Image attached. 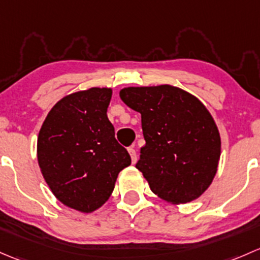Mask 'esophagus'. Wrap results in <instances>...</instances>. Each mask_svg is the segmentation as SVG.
<instances>
[{
	"mask_svg": "<svg viewBox=\"0 0 260 260\" xmlns=\"http://www.w3.org/2000/svg\"><path fill=\"white\" fill-rule=\"evenodd\" d=\"M127 151H129V154H130L131 161H133V164H135L136 160H138V156H136L135 149H134V148H129V149H127Z\"/></svg>",
	"mask_w": 260,
	"mask_h": 260,
	"instance_id": "34e87169",
	"label": "esophagus"
}]
</instances>
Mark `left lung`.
<instances>
[{
    "label": "left lung",
    "instance_id": "obj_1",
    "mask_svg": "<svg viewBox=\"0 0 260 260\" xmlns=\"http://www.w3.org/2000/svg\"><path fill=\"white\" fill-rule=\"evenodd\" d=\"M120 99L141 114L146 144L136 169L155 195L170 204L198 199L218 171L221 140L204 104L171 85L130 86Z\"/></svg>",
    "mask_w": 260,
    "mask_h": 260
}]
</instances>
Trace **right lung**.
Here are the masks:
<instances>
[{"label":"right lung","mask_w":260,"mask_h":260,"mask_svg":"<svg viewBox=\"0 0 260 260\" xmlns=\"http://www.w3.org/2000/svg\"><path fill=\"white\" fill-rule=\"evenodd\" d=\"M110 87H90L52 106L37 138V161L52 194L66 207L92 213L110 198L131 164L108 119Z\"/></svg>","instance_id":"obj_1"}]
</instances>
